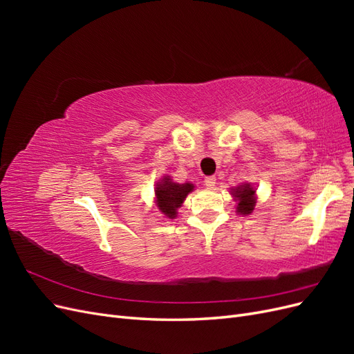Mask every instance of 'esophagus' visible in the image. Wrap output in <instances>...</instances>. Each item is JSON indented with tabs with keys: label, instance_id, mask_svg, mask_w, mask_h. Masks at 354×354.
Returning <instances> with one entry per match:
<instances>
[{
	"label": "esophagus",
	"instance_id": "34e87169",
	"mask_svg": "<svg viewBox=\"0 0 354 354\" xmlns=\"http://www.w3.org/2000/svg\"><path fill=\"white\" fill-rule=\"evenodd\" d=\"M203 185H205L208 189H212L214 186H216V177L214 176H208L203 178Z\"/></svg>",
	"mask_w": 354,
	"mask_h": 354
}]
</instances>
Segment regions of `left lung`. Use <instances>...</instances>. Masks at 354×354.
Masks as SVG:
<instances>
[{
  "label": "left lung",
  "instance_id": "8db88e82",
  "mask_svg": "<svg viewBox=\"0 0 354 354\" xmlns=\"http://www.w3.org/2000/svg\"><path fill=\"white\" fill-rule=\"evenodd\" d=\"M255 190L251 185H243L233 190V196L238 198V212L241 214H251L255 207Z\"/></svg>",
  "mask_w": 354,
  "mask_h": 354
}]
</instances>
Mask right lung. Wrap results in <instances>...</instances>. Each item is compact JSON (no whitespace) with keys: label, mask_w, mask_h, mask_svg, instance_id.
I'll list each match as a JSON object with an SVG mask.
<instances>
[{"label":"right lung","mask_w":354,"mask_h":354,"mask_svg":"<svg viewBox=\"0 0 354 354\" xmlns=\"http://www.w3.org/2000/svg\"><path fill=\"white\" fill-rule=\"evenodd\" d=\"M156 205L160 209V212H164L168 218H174L177 214V208L181 207V203L186 199V196L194 190V185L185 183V185H178L171 181L169 177H165L160 180V183L156 185Z\"/></svg>","instance_id":"add662e5"}]
</instances>
